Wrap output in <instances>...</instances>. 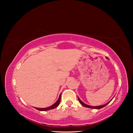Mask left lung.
I'll return each mask as SVG.
<instances>
[{
    "label": "left lung",
    "mask_w": 133,
    "mask_h": 133,
    "mask_svg": "<svg viewBox=\"0 0 133 133\" xmlns=\"http://www.w3.org/2000/svg\"><path fill=\"white\" fill-rule=\"evenodd\" d=\"M107 58H108L107 57ZM78 101H79V102L81 103V104H82L83 106L84 107H88V108H90V109H102V108H103V107H105V106H106V105L109 104V103L111 102V101L112 100V99L109 102H108L107 103H106V104H104V105H99V106H90V105H87V104H85V103H83L82 100H80V99L78 97Z\"/></svg>",
    "instance_id": "1"
}]
</instances>
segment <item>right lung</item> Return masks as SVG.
<instances>
[{"instance_id": "right-lung-1", "label": "right lung", "mask_w": 133, "mask_h": 133, "mask_svg": "<svg viewBox=\"0 0 133 133\" xmlns=\"http://www.w3.org/2000/svg\"><path fill=\"white\" fill-rule=\"evenodd\" d=\"M60 100H61V94H60L59 97H58V100H57V102H56L55 103V104H53L52 105H51V106L46 107V108H37V107H35V109L38 110H39V111H47V110L54 109H55V108L57 107L58 105H59L60 102Z\"/></svg>"}]
</instances>
